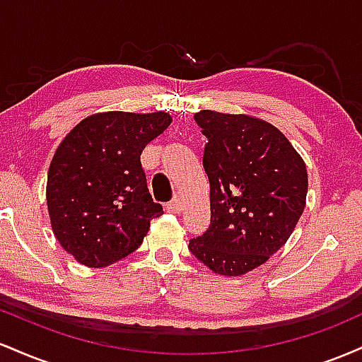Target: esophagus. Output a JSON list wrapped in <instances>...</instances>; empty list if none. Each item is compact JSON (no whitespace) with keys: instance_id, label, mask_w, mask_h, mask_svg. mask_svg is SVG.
<instances>
[{"instance_id":"34e87169","label":"esophagus","mask_w":362,"mask_h":362,"mask_svg":"<svg viewBox=\"0 0 362 362\" xmlns=\"http://www.w3.org/2000/svg\"><path fill=\"white\" fill-rule=\"evenodd\" d=\"M167 211H168V213H175V214L180 213V211H182V201H180V199H173L170 204H167Z\"/></svg>"}]
</instances>
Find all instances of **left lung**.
<instances>
[{
    "label": "left lung",
    "mask_w": 362,
    "mask_h": 362,
    "mask_svg": "<svg viewBox=\"0 0 362 362\" xmlns=\"http://www.w3.org/2000/svg\"><path fill=\"white\" fill-rule=\"evenodd\" d=\"M202 165L211 185V224L189 250L221 276H243L288 242L306 206L300 153L272 124L245 114L201 110Z\"/></svg>",
    "instance_id": "left-lung-1"
}]
</instances>
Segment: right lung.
<instances>
[{
  "instance_id": "1",
  "label": "right lung",
  "mask_w": 362,
  "mask_h": 362,
  "mask_svg": "<svg viewBox=\"0 0 362 362\" xmlns=\"http://www.w3.org/2000/svg\"><path fill=\"white\" fill-rule=\"evenodd\" d=\"M170 122L167 112H100L61 141L45 197L57 242L80 264L102 269L122 260L163 214L148 190L141 153Z\"/></svg>"
}]
</instances>
